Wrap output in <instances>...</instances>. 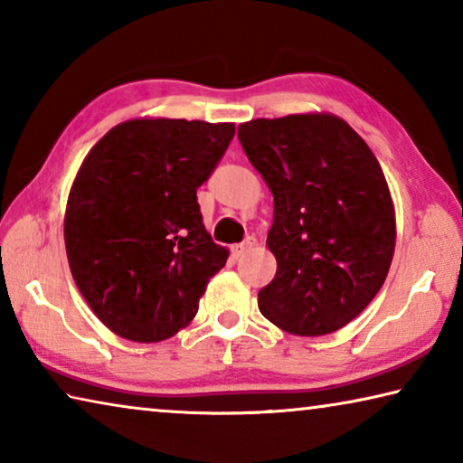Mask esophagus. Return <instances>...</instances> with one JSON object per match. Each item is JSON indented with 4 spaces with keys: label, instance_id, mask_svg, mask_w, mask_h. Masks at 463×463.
<instances>
[{
    "label": "esophagus",
    "instance_id": "1",
    "mask_svg": "<svg viewBox=\"0 0 463 463\" xmlns=\"http://www.w3.org/2000/svg\"><path fill=\"white\" fill-rule=\"evenodd\" d=\"M253 247H255V239L253 237H247L245 241L239 242V245H232L231 247V253H232V257H237V260H239V257L245 255L247 250L253 249Z\"/></svg>",
    "mask_w": 463,
    "mask_h": 463
}]
</instances>
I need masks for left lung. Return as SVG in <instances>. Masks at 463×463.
<instances>
[{"label": "left lung", "instance_id": "left-lung-1", "mask_svg": "<svg viewBox=\"0 0 463 463\" xmlns=\"http://www.w3.org/2000/svg\"><path fill=\"white\" fill-rule=\"evenodd\" d=\"M239 140L273 194L268 247L278 271L260 289V310L292 335L339 331L380 292L394 255L378 159L331 114L257 118L241 124Z\"/></svg>", "mask_w": 463, "mask_h": 463}]
</instances>
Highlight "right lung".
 Returning a JSON list of instances; mask_svg holds the SVG:
<instances>
[{
	"label": "right lung",
	"instance_id": "1",
	"mask_svg": "<svg viewBox=\"0 0 463 463\" xmlns=\"http://www.w3.org/2000/svg\"><path fill=\"white\" fill-rule=\"evenodd\" d=\"M234 124L128 120L85 156L65 214V247L85 302L109 331L156 343L190 325L229 250L203 229L198 187Z\"/></svg>",
	"mask_w": 463,
	"mask_h": 463
}]
</instances>
